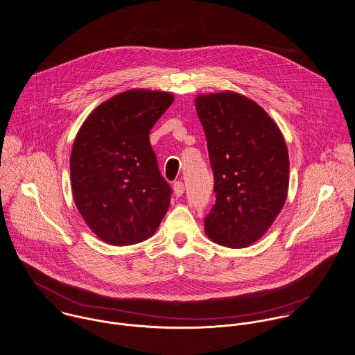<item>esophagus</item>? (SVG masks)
<instances>
[{
    "label": "esophagus",
    "mask_w": 355,
    "mask_h": 355,
    "mask_svg": "<svg viewBox=\"0 0 355 355\" xmlns=\"http://www.w3.org/2000/svg\"><path fill=\"white\" fill-rule=\"evenodd\" d=\"M173 189H174L175 196H182V193H184V191H185L184 182H181V181H175V182H174V185H173Z\"/></svg>",
    "instance_id": "34e87169"
}]
</instances>
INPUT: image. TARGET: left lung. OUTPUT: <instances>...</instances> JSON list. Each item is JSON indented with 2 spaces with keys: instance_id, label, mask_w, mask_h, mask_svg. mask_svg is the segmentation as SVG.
Returning <instances> with one entry per match:
<instances>
[{
  "instance_id": "obj_1",
  "label": "left lung",
  "mask_w": 355,
  "mask_h": 355,
  "mask_svg": "<svg viewBox=\"0 0 355 355\" xmlns=\"http://www.w3.org/2000/svg\"><path fill=\"white\" fill-rule=\"evenodd\" d=\"M196 110L214 173L215 204L205 233L227 248H245L263 236L284 205L288 153L272 119L236 92L200 95Z\"/></svg>"
}]
</instances>
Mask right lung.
<instances>
[{
	"label": "right lung",
	"instance_id": "right-lung-1",
	"mask_svg": "<svg viewBox=\"0 0 355 355\" xmlns=\"http://www.w3.org/2000/svg\"><path fill=\"white\" fill-rule=\"evenodd\" d=\"M173 101L168 92L125 91L99 105L75 139V202L89 229L110 245L146 241L168 209L171 188L159 171L150 130Z\"/></svg>",
	"mask_w": 355,
	"mask_h": 355
}]
</instances>
